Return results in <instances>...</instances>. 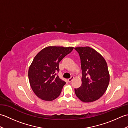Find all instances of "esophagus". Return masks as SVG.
<instances>
[{
	"label": "esophagus",
	"instance_id": "esophagus-1",
	"mask_svg": "<svg viewBox=\"0 0 128 128\" xmlns=\"http://www.w3.org/2000/svg\"><path fill=\"white\" fill-rule=\"evenodd\" d=\"M73 78H74V77H73V76H72L70 78H68V81H69V82H71V81L72 80Z\"/></svg>",
	"mask_w": 128,
	"mask_h": 128
}]
</instances>
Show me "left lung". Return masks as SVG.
Segmentation results:
<instances>
[{
    "label": "left lung",
    "instance_id": "1",
    "mask_svg": "<svg viewBox=\"0 0 128 128\" xmlns=\"http://www.w3.org/2000/svg\"><path fill=\"white\" fill-rule=\"evenodd\" d=\"M81 59L82 84L75 93L84 102L98 100L109 85L110 74L107 62L100 54L89 47L75 48Z\"/></svg>",
    "mask_w": 128,
    "mask_h": 128
}]
</instances>
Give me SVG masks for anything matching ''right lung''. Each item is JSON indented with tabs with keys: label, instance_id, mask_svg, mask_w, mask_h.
<instances>
[{
	"label": "right lung",
	"instance_id": "1",
	"mask_svg": "<svg viewBox=\"0 0 128 128\" xmlns=\"http://www.w3.org/2000/svg\"><path fill=\"white\" fill-rule=\"evenodd\" d=\"M74 47L49 46L35 56L28 69V79L34 92L46 101L56 99L66 82L56 75L59 63Z\"/></svg>",
	"mask_w": 128,
	"mask_h": 128
}]
</instances>
